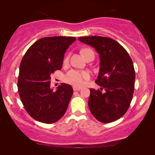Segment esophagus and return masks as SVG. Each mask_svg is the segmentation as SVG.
<instances>
[{"label": "esophagus", "instance_id": "1", "mask_svg": "<svg viewBox=\"0 0 155 155\" xmlns=\"http://www.w3.org/2000/svg\"><path fill=\"white\" fill-rule=\"evenodd\" d=\"M80 90H81V88H80V87H75V86L73 87V90L74 91H80Z\"/></svg>", "mask_w": 155, "mask_h": 155}]
</instances>
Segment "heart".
<instances>
[{"label": "heart", "mask_w": 155, "mask_h": 155, "mask_svg": "<svg viewBox=\"0 0 155 155\" xmlns=\"http://www.w3.org/2000/svg\"><path fill=\"white\" fill-rule=\"evenodd\" d=\"M90 50L88 48H85L82 51V55L84 56H85L86 52L87 51ZM69 57L67 56L65 58L64 63H66L68 61ZM90 73L87 71H77V70H71L68 73L65 74L64 77V80L67 83L73 84L76 87H80L82 86L84 83V80H87L90 78Z\"/></svg>", "instance_id": "heart-1"}]
</instances>
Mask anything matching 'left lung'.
<instances>
[{
  "instance_id": "obj_1",
  "label": "left lung",
  "mask_w": 155,
  "mask_h": 155,
  "mask_svg": "<svg viewBox=\"0 0 155 155\" xmlns=\"http://www.w3.org/2000/svg\"><path fill=\"white\" fill-rule=\"evenodd\" d=\"M78 39L94 47L100 58L95 82L101 88L90 89L91 113L101 123L115 121L126 113L132 101L135 79L132 59L126 50L111 38L91 36Z\"/></svg>"
}]
</instances>
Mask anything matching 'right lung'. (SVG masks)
Here are the masks:
<instances>
[{
    "label": "right lung",
    "instance_id": "obj_1",
    "mask_svg": "<svg viewBox=\"0 0 155 155\" xmlns=\"http://www.w3.org/2000/svg\"><path fill=\"white\" fill-rule=\"evenodd\" d=\"M75 39L73 37L41 38L23 56L19 72L18 92L25 110L37 121L53 124L66 111L73 87L61 83L56 92H53L51 75L62 68L65 51Z\"/></svg>",
    "mask_w": 155,
    "mask_h": 155
}]
</instances>
